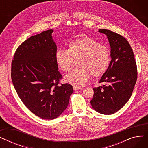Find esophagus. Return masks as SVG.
Returning <instances> with one entry per match:
<instances>
[{
	"instance_id": "1",
	"label": "esophagus",
	"mask_w": 148,
	"mask_h": 148,
	"mask_svg": "<svg viewBox=\"0 0 148 148\" xmlns=\"http://www.w3.org/2000/svg\"><path fill=\"white\" fill-rule=\"evenodd\" d=\"M73 89L75 91H76V90H79L80 89H82V88L81 87H78V86H73Z\"/></svg>"
}]
</instances>
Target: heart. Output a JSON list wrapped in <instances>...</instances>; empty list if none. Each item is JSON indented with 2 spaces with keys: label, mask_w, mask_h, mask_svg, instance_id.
Instances as JSON below:
<instances>
[{
  "label": "heart",
  "mask_w": 148,
  "mask_h": 148,
  "mask_svg": "<svg viewBox=\"0 0 148 148\" xmlns=\"http://www.w3.org/2000/svg\"><path fill=\"white\" fill-rule=\"evenodd\" d=\"M55 59L58 66L65 71H70L78 62L79 66L66 75L65 80L82 86L88 83L91 75L100 77L105 74L110 62V54L107 47L83 36L70 42L68 49L58 50Z\"/></svg>",
  "instance_id": "heart-1"
}]
</instances>
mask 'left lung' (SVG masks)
I'll list each match as a JSON object with an SVG mask.
<instances>
[{
  "label": "left lung",
  "instance_id": "left-lung-1",
  "mask_svg": "<svg viewBox=\"0 0 148 148\" xmlns=\"http://www.w3.org/2000/svg\"><path fill=\"white\" fill-rule=\"evenodd\" d=\"M98 32L107 36L112 60L99 81L106 85L93 88L94 94L90 104L96 112L112 114L122 108L132 95L137 78L136 62L125 38L107 29H99Z\"/></svg>",
  "mask_w": 148,
  "mask_h": 148
}]
</instances>
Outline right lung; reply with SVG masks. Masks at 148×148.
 <instances>
[{
	"instance_id": "obj_1",
	"label": "right lung",
	"mask_w": 148,
	"mask_h": 148,
	"mask_svg": "<svg viewBox=\"0 0 148 148\" xmlns=\"http://www.w3.org/2000/svg\"><path fill=\"white\" fill-rule=\"evenodd\" d=\"M53 32V29L43 31L23 42L11 65L12 83L21 101L31 112L48 120L65 110L74 92L71 84H59L62 77L55 59L57 45Z\"/></svg>"
}]
</instances>
